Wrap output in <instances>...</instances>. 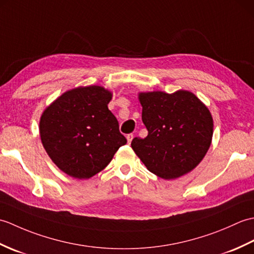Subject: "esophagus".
I'll return each mask as SVG.
<instances>
[{"instance_id": "esophagus-1", "label": "esophagus", "mask_w": 254, "mask_h": 254, "mask_svg": "<svg viewBox=\"0 0 254 254\" xmlns=\"http://www.w3.org/2000/svg\"><path fill=\"white\" fill-rule=\"evenodd\" d=\"M133 137H134L133 134H127V143H128V144H131Z\"/></svg>"}]
</instances>
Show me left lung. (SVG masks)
<instances>
[{
    "label": "left lung",
    "mask_w": 254,
    "mask_h": 254,
    "mask_svg": "<svg viewBox=\"0 0 254 254\" xmlns=\"http://www.w3.org/2000/svg\"><path fill=\"white\" fill-rule=\"evenodd\" d=\"M142 121L148 134L131 146L146 168L163 179H176L201 163L213 137V118L188 90L139 93Z\"/></svg>",
    "instance_id": "1"
}]
</instances>
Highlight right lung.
Instances as JSON below:
<instances>
[{"label": "right lung", "mask_w": 254, "mask_h": 254, "mask_svg": "<svg viewBox=\"0 0 254 254\" xmlns=\"http://www.w3.org/2000/svg\"><path fill=\"white\" fill-rule=\"evenodd\" d=\"M112 98L101 86L67 90L40 119V137L59 168L76 179H89L105 169L127 138L108 109Z\"/></svg>", "instance_id": "add662e5"}]
</instances>
